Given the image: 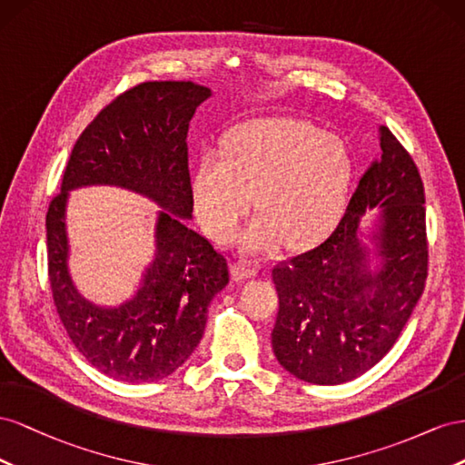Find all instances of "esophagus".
Wrapping results in <instances>:
<instances>
[{
	"mask_svg": "<svg viewBox=\"0 0 465 465\" xmlns=\"http://www.w3.org/2000/svg\"><path fill=\"white\" fill-rule=\"evenodd\" d=\"M257 267L247 262V261H237L232 264V274L235 281H247V278H255L257 276Z\"/></svg>",
	"mask_w": 465,
	"mask_h": 465,
	"instance_id": "esophagus-1",
	"label": "esophagus"
}]
</instances>
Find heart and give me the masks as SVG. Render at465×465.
<instances>
[{"label": "heart", "mask_w": 465, "mask_h": 465, "mask_svg": "<svg viewBox=\"0 0 465 465\" xmlns=\"http://www.w3.org/2000/svg\"><path fill=\"white\" fill-rule=\"evenodd\" d=\"M351 175V153L335 134L296 118H261L233 128L225 152L203 153L193 201L204 228L228 242L253 198L259 214L243 232L242 247L262 253L281 240L302 247L323 237L341 214Z\"/></svg>", "instance_id": "heart-1"}]
</instances>
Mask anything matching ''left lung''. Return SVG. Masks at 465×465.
<instances>
[{
	"label": "left lung",
	"instance_id": "8db88e82",
	"mask_svg": "<svg viewBox=\"0 0 465 465\" xmlns=\"http://www.w3.org/2000/svg\"><path fill=\"white\" fill-rule=\"evenodd\" d=\"M380 155L323 243L272 269L276 361L317 386L351 381L390 352L424 290L429 264L419 169L390 128ZM380 209L366 241L360 218ZM377 267H373V259Z\"/></svg>",
	"mask_w": 465,
	"mask_h": 465
}]
</instances>
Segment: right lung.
<instances>
[{"mask_svg":"<svg viewBox=\"0 0 465 465\" xmlns=\"http://www.w3.org/2000/svg\"><path fill=\"white\" fill-rule=\"evenodd\" d=\"M210 95L193 82H145L124 91L77 138L60 194L48 206V278L58 315L74 347L114 380L142 383L173 374L198 347L210 302L230 281L223 255L184 222L193 220L189 123ZM93 183L138 192L163 208L154 259L121 307L84 299L67 267L69 191Z\"/></svg>","mask_w":465,"mask_h":465,"instance_id":"add662e5","label":"right lung"}]
</instances>
